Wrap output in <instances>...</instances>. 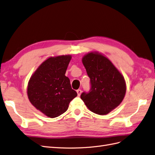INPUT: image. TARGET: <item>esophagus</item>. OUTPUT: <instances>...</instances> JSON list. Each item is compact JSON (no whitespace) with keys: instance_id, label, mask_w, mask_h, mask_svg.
<instances>
[{"instance_id":"1","label":"esophagus","mask_w":155,"mask_h":155,"mask_svg":"<svg viewBox=\"0 0 155 155\" xmlns=\"http://www.w3.org/2000/svg\"><path fill=\"white\" fill-rule=\"evenodd\" d=\"M77 93L78 96H80L81 95L82 91H81V90H77Z\"/></svg>"}]
</instances>
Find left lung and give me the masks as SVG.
<instances>
[{
	"mask_svg": "<svg viewBox=\"0 0 155 155\" xmlns=\"http://www.w3.org/2000/svg\"><path fill=\"white\" fill-rule=\"evenodd\" d=\"M90 78L91 90L81 98L90 111L106 115L124 99L127 86L124 77L107 57L99 52H88L82 58Z\"/></svg>",
	"mask_w": 155,
	"mask_h": 155,
	"instance_id": "left-lung-1",
	"label": "left lung"
}]
</instances>
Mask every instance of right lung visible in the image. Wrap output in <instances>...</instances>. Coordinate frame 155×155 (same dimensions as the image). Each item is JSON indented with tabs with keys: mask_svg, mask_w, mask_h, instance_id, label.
I'll use <instances>...</instances> for the list:
<instances>
[{
	"mask_svg": "<svg viewBox=\"0 0 155 155\" xmlns=\"http://www.w3.org/2000/svg\"><path fill=\"white\" fill-rule=\"evenodd\" d=\"M71 55L51 56L39 66L27 86L28 98L34 107L48 117L64 114L77 96L65 74Z\"/></svg>",
	"mask_w": 155,
	"mask_h": 155,
	"instance_id": "obj_1",
	"label": "right lung"
}]
</instances>
